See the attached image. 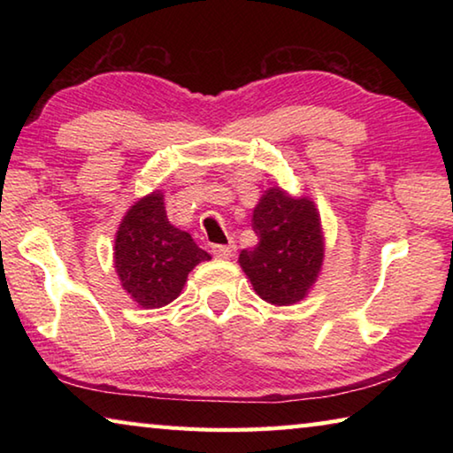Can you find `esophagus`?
<instances>
[{
    "mask_svg": "<svg viewBox=\"0 0 453 453\" xmlns=\"http://www.w3.org/2000/svg\"><path fill=\"white\" fill-rule=\"evenodd\" d=\"M213 256L219 257V259H232L235 256V245L229 243V245H213L211 248Z\"/></svg>",
    "mask_w": 453,
    "mask_h": 453,
    "instance_id": "obj_1",
    "label": "esophagus"
}]
</instances>
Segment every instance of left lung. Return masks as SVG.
Listing matches in <instances>:
<instances>
[{
    "mask_svg": "<svg viewBox=\"0 0 453 453\" xmlns=\"http://www.w3.org/2000/svg\"><path fill=\"white\" fill-rule=\"evenodd\" d=\"M251 226L257 243L242 250L240 265L256 294L273 305L303 300L324 262V232L316 203L270 188L256 205Z\"/></svg>",
    "mask_w": 453,
    "mask_h": 453,
    "instance_id": "left-lung-1",
    "label": "left lung"
}]
</instances>
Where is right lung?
<instances>
[{
  "mask_svg": "<svg viewBox=\"0 0 453 453\" xmlns=\"http://www.w3.org/2000/svg\"><path fill=\"white\" fill-rule=\"evenodd\" d=\"M211 259L188 232L167 221L162 191L142 197L121 219L113 265L121 288L142 308H162L186 286L188 273Z\"/></svg>",
  "mask_w": 453,
  "mask_h": 453,
  "instance_id": "1",
  "label": "right lung"
}]
</instances>
